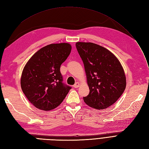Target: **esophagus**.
<instances>
[{"mask_svg":"<svg viewBox=\"0 0 149 149\" xmlns=\"http://www.w3.org/2000/svg\"><path fill=\"white\" fill-rule=\"evenodd\" d=\"M79 86H80V84L78 83V82H76V83L74 84L73 87L74 88H79Z\"/></svg>","mask_w":149,"mask_h":149,"instance_id":"esophagus-1","label":"esophagus"}]
</instances>
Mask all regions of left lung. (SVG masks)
<instances>
[{
    "mask_svg": "<svg viewBox=\"0 0 149 149\" xmlns=\"http://www.w3.org/2000/svg\"><path fill=\"white\" fill-rule=\"evenodd\" d=\"M77 50L83 61L89 94L85 103L103 110L113 104L123 93L126 78L116 56L106 48L92 42H78Z\"/></svg>",
    "mask_w": 149,
    "mask_h": 149,
    "instance_id": "1",
    "label": "left lung"
}]
</instances>
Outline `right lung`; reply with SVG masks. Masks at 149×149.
<instances>
[{
  "instance_id": "add662e5",
  "label": "right lung",
  "mask_w": 149,
  "mask_h": 149,
  "mask_svg": "<svg viewBox=\"0 0 149 149\" xmlns=\"http://www.w3.org/2000/svg\"><path fill=\"white\" fill-rule=\"evenodd\" d=\"M71 50L69 43L51 44L37 51L28 61L21 76V88L37 109L49 111L63 102L71 87L62 83L60 66Z\"/></svg>"
}]
</instances>
